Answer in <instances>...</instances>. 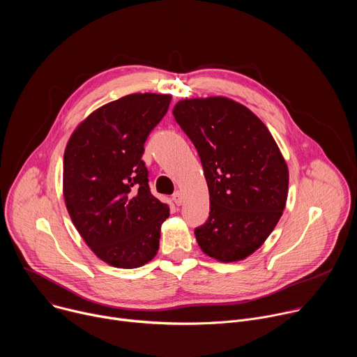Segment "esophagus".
<instances>
[{
    "mask_svg": "<svg viewBox=\"0 0 357 357\" xmlns=\"http://www.w3.org/2000/svg\"><path fill=\"white\" fill-rule=\"evenodd\" d=\"M172 200L175 202V205L176 206H181L182 205V203H183V195H182V192H175L174 195H172Z\"/></svg>",
    "mask_w": 357,
    "mask_h": 357,
    "instance_id": "esophagus-1",
    "label": "esophagus"
}]
</instances>
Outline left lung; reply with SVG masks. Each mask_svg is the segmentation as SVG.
I'll use <instances>...</instances> for the list:
<instances>
[{"instance_id":"1","label":"left lung","mask_w":357,"mask_h":357,"mask_svg":"<svg viewBox=\"0 0 357 357\" xmlns=\"http://www.w3.org/2000/svg\"><path fill=\"white\" fill-rule=\"evenodd\" d=\"M172 113L209 188V219L195 230L196 241L218 261L244 260L282 216L289 174L281 151L266 124L231 98H185Z\"/></svg>"}]
</instances>
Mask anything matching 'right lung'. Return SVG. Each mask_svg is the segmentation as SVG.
<instances>
[{
	"label": "right lung",
	"mask_w": 357,
	"mask_h": 357,
	"mask_svg": "<svg viewBox=\"0 0 357 357\" xmlns=\"http://www.w3.org/2000/svg\"><path fill=\"white\" fill-rule=\"evenodd\" d=\"M171 94L134 93L98 107L72 132L63 155L69 216L96 256L137 268L157 256L169 206L151 193L141 160Z\"/></svg>",
	"instance_id": "add662e5"
}]
</instances>
